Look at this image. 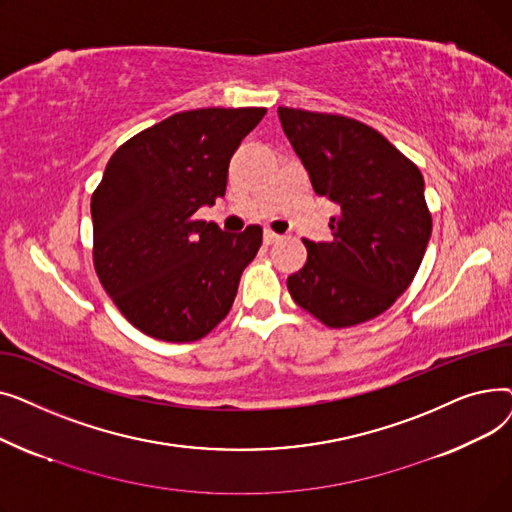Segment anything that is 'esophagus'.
<instances>
[{"label": "esophagus", "instance_id": "1", "mask_svg": "<svg viewBox=\"0 0 512 512\" xmlns=\"http://www.w3.org/2000/svg\"><path fill=\"white\" fill-rule=\"evenodd\" d=\"M282 236L280 234H276L274 230H270L267 228L265 232H263V240H265V245H274V242H278Z\"/></svg>", "mask_w": 512, "mask_h": 512}]
</instances>
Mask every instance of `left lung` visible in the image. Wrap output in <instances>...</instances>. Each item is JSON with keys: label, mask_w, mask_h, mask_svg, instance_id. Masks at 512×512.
<instances>
[{"label": "left lung", "mask_w": 512, "mask_h": 512, "mask_svg": "<svg viewBox=\"0 0 512 512\" xmlns=\"http://www.w3.org/2000/svg\"><path fill=\"white\" fill-rule=\"evenodd\" d=\"M278 116L315 193L340 207L330 242L303 240L307 261L286 280L290 297L328 328L365 324L394 305L421 265L432 236L423 176L355 118L294 107Z\"/></svg>", "instance_id": "left-lung-1"}]
</instances>
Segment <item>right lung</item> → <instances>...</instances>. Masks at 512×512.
Instances as JSON below:
<instances>
[{
  "instance_id": "right-lung-1",
  "label": "right lung",
  "mask_w": 512,
  "mask_h": 512,
  "mask_svg": "<svg viewBox=\"0 0 512 512\" xmlns=\"http://www.w3.org/2000/svg\"><path fill=\"white\" fill-rule=\"evenodd\" d=\"M265 107L178 112L116 149L91 197L93 265L143 334L195 342L228 315L261 226L226 234L197 220L224 197L228 164Z\"/></svg>"
}]
</instances>
